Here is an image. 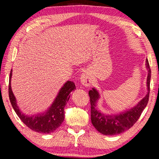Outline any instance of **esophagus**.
Instances as JSON below:
<instances>
[{
  "label": "esophagus",
  "instance_id": "esophagus-1",
  "mask_svg": "<svg viewBox=\"0 0 159 159\" xmlns=\"http://www.w3.org/2000/svg\"><path fill=\"white\" fill-rule=\"evenodd\" d=\"M80 80L81 83L85 87H90L91 83H92V77L89 71H85L81 75L80 77Z\"/></svg>",
  "mask_w": 159,
  "mask_h": 159
}]
</instances>
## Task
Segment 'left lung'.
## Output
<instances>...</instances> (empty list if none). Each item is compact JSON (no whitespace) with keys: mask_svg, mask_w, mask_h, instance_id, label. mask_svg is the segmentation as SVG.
I'll return each instance as SVG.
<instances>
[{"mask_svg":"<svg viewBox=\"0 0 159 159\" xmlns=\"http://www.w3.org/2000/svg\"><path fill=\"white\" fill-rule=\"evenodd\" d=\"M145 63L148 72L147 77L148 93L146 95L131 109L119 114L106 115L96 108L97 102L100 98L98 90L92 88V90L89 91L91 105V121L95 129L101 134L105 135H115L122 133L131 128L140 118L143 111L146 107L149 99L151 71L148 60L146 59Z\"/></svg>","mask_w":159,"mask_h":159,"instance_id":"8db88e82","label":"left lung"}]
</instances>
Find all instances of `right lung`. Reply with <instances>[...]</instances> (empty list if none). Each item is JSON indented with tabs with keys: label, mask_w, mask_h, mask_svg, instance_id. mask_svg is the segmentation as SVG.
<instances>
[{
	"label": "right lung",
	"mask_w": 159,
	"mask_h": 159,
	"mask_svg": "<svg viewBox=\"0 0 159 159\" xmlns=\"http://www.w3.org/2000/svg\"><path fill=\"white\" fill-rule=\"evenodd\" d=\"M12 70H11L8 84V95L10 102L16 114L23 123L30 129L40 133H51L59 127L64 119V107L70 97V93L75 90L76 87L73 82L67 81L61 88L53 103L46 111L32 116L23 114L17 106L16 100L11 87Z\"/></svg>",
	"instance_id": "add662e5"
}]
</instances>
